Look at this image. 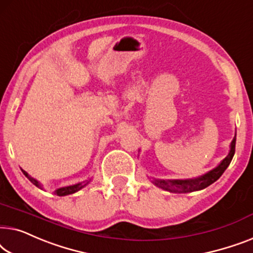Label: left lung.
Segmentation results:
<instances>
[{"label": "left lung", "mask_w": 253, "mask_h": 253, "mask_svg": "<svg viewBox=\"0 0 253 253\" xmlns=\"http://www.w3.org/2000/svg\"><path fill=\"white\" fill-rule=\"evenodd\" d=\"M235 144H236V135L233 138L232 143H230V151L227 157L219 164L215 169L210 170L209 173L204 174V175L195 177V179H186V180H154V183L156 186L162 188L164 190L170 191V193H177V194H186L191 193V191L202 190L204 188L209 187L210 184L215 182L222 173L225 172L227 167L229 166L230 162L234 157L235 154Z\"/></svg>", "instance_id": "8db88e82"}]
</instances>
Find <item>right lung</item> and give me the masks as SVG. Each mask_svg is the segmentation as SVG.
I'll use <instances>...</instances> for the list:
<instances>
[{"mask_svg": "<svg viewBox=\"0 0 253 253\" xmlns=\"http://www.w3.org/2000/svg\"><path fill=\"white\" fill-rule=\"evenodd\" d=\"M24 175L27 177L28 180L31 181L32 183L35 184L38 188H40V189H42V186L40 184V182H38L37 180L33 179V177L30 176L27 174V172H25V170H23ZM90 180H87L86 182H80V183H77V184H73V186H69V187H63V188H59V189H57L54 191V194L57 195V196H66V195H71V194H74L77 193V191H79L80 189H83V188L84 186H87L88 183H89Z\"/></svg>", "mask_w": 253, "mask_h": 253, "instance_id": "right-lung-1", "label": "right lung"}]
</instances>
